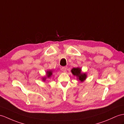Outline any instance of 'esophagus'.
I'll return each instance as SVG.
<instances>
[{
  "label": "esophagus",
  "mask_w": 124,
  "mask_h": 124,
  "mask_svg": "<svg viewBox=\"0 0 124 124\" xmlns=\"http://www.w3.org/2000/svg\"><path fill=\"white\" fill-rule=\"evenodd\" d=\"M67 66H65V67H62V71L66 72V71H67Z\"/></svg>",
  "instance_id": "esophagus-1"
}]
</instances>
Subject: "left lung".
Returning <instances> with one entry per match:
<instances>
[{
  "label": "left lung",
  "mask_w": 124,
  "mask_h": 124,
  "mask_svg": "<svg viewBox=\"0 0 124 124\" xmlns=\"http://www.w3.org/2000/svg\"><path fill=\"white\" fill-rule=\"evenodd\" d=\"M72 74L74 76H76L78 77V79L81 81H83L86 79V75L85 74L81 73V69L79 68H74L71 70Z\"/></svg>",
  "instance_id": "left-lung-1"
}]
</instances>
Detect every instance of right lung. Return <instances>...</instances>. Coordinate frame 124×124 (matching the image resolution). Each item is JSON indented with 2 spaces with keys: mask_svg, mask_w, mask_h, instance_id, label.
I'll return each mask as SVG.
<instances>
[{
  "mask_svg": "<svg viewBox=\"0 0 124 124\" xmlns=\"http://www.w3.org/2000/svg\"><path fill=\"white\" fill-rule=\"evenodd\" d=\"M52 71H48L47 72V77H48V78H49L51 76H52ZM46 80V78H43V80Z\"/></svg>",
  "mask_w": 124,
  "mask_h": 124,
  "instance_id": "add662e5",
  "label": "right lung"
}]
</instances>
